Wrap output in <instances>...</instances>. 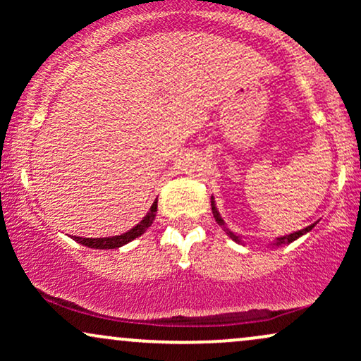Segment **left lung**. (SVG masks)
I'll use <instances>...</instances> for the list:
<instances>
[{
	"label": "left lung",
	"instance_id": "obj_1",
	"mask_svg": "<svg viewBox=\"0 0 361 361\" xmlns=\"http://www.w3.org/2000/svg\"><path fill=\"white\" fill-rule=\"evenodd\" d=\"M210 205H212V214H214V217H215V221H217V224L219 226H222L224 227V231H226L227 233V235H229L231 239H233V241H235V243H239V244H243V241H241V238H239L238 234H234L233 231H229L226 227V222L222 221V217H221V214H219V210H217V207H215V202H214V197L210 198ZM314 227V224L312 226H309V227H305V229H302V231H297V233H292V234H288V235H281V238H276V241H275V246H281V244H290L292 241H295V239H299L300 235H304L305 233H309L310 229H312Z\"/></svg>",
	"mask_w": 361,
	"mask_h": 361
}]
</instances>
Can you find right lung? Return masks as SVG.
<instances>
[{
	"mask_svg": "<svg viewBox=\"0 0 361 361\" xmlns=\"http://www.w3.org/2000/svg\"><path fill=\"white\" fill-rule=\"evenodd\" d=\"M156 212H157V200L154 204L151 205V209H149V212L146 217L140 221L137 226L132 227L130 231L126 234H120V235H111V238H78V235H71L74 241H78L82 246H88V247H93V250H117V247L123 246V244L134 241L135 238H139L140 234L146 233L147 227H151L152 221H154L156 217Z\"/></svg>",
	"mask_w": 361,
	"mask_h": 361,
	"instance_id": "right-lung-1",
	"label": "right lung"
}]
</instances>
